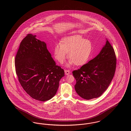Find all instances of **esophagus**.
<instances>
[{"instance_id":"34e87169","label":"esophagus","mask_w":131,"mask_h":131,"mask_svg":"<svg viewBox=\"0 0 131 131\" xmlns=\"http://www.w3.org/2000/svg\"><path fill=\"white\" fill-rule=\"evenodd\" d=\"M65 74L66 75H69L70 74V71L69 70H65Z\"/></svg>"}]
</instances>
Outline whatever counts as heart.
I'll return each instance as SVG.
<instances>
[{
    "label": "heart",
    "instance_id": "heart-1",
    "mask_svg": "<svg viewBox=\"0 0 131 131\" xmlns=\"http://www.w3.org/2000/svg\"><path fill=\"white\" fill-rule=\"evenodd\" d=\"M93 50L92 42L81 36L75 35L63 38L60 44H56L53 53L56 60L62 63L67 57L69 63L82 66L88 60Z\"/></svg>",
    "mask_w": 131,
    "mask_h": 131
}]
</instances>
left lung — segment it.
Here are the masks:
<instances>
[{"instance_id": "left-lung-1", "label": "left lung", "mask_w": 131, "mask_h": 131, "mask_svg": "<svg viewBox=\"0 0 131 131\" xmlns=\"http://www.w3.org/2000/svg\"><path fill=\"white\" fill-rule=\"evenodd\" d=\"M116 55L108 40L100 53L73 71L76 80L75 88L81 98L90 100L100 97L107 88L115 74Z\"/></svg>"}]
</instances>
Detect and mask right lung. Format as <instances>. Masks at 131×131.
<instances>
[{
  "label": "right lung",
  "mask_w": 131,
  "mask_h": 131,
  "mask_svg": "<svg viewBox=\"0 0 131 131\" xmlns=\"http://www.w3.org/2000/svg\"><path fill=\"white\" fill-rule=\"evenodd\" d=\"M28 34L21 41L15 57L16 73L23 89L32 98L40 101L56 94L64 71L55 61L46 44Z\"/></svg>",
  "instance_id": "right-lung-1"
}]
</instances>
